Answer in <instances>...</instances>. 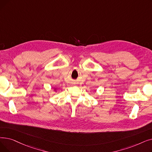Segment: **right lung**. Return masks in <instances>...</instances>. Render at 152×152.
Returning <instances> with one entry per match:
<instances>
[{"label":"right lung","mask_w":152,"mask_h":152,"mask_svg":"<svg viewBox=\"0 0 152 152\" xmlns=\"http://www.w3.org/2000/svg\"><path fill=\"white\" fill-rule=\"evenodd\" d=\"M54 90H55V91H56V90H57V88H54Z\"/></svg>","instance_id":"1"}]
</instances>
